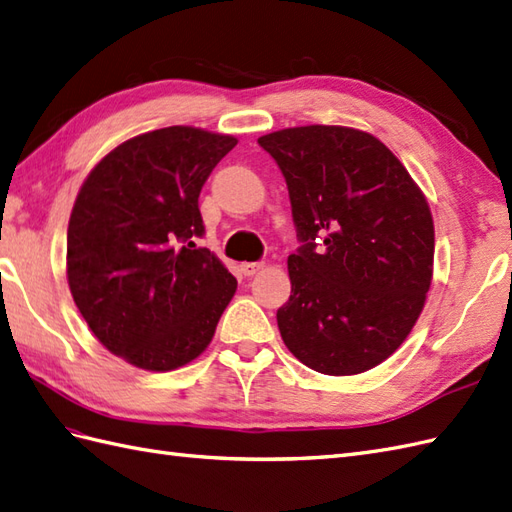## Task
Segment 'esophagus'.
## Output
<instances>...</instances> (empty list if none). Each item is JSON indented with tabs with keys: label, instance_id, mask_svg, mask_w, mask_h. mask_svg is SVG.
I'll return each instance as SVG.
<instances>
[{
	"label": "esophagus",
	"instance_id": "1",
	"mask_svg": "<svg viewBox=\"0 0 512 512\" xmlns=\"http://www.w3.org/2000/svg\"><path fill=\"white\" fill-rule=\"evenodd\" d=\"M261 268H264V264H259V261H246V264L240 266L244 277H253V274H257Z\"/></svg>",
	"mask_w": 512,
	"mask_h": 512
}]
</instances>
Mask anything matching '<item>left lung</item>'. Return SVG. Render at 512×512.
<instances>
[{"label":"left lung","instance_id":"8db88e82","mask_svg":"<svg viewBox=\"0 0 512 512\" xmlns=\"http://www.w3.org/2000/svg\"><path fill=\"white\" fill-rule=\"evenodd\" d=\"M259 144L281 168L303 242L287 257L283 342L320 374L368 372L402 346L426 303L435 259L426 196L368 131L287 127Z\"/></svg>","mask_w":512,"mask_h":512}]
</instances>
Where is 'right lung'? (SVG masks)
I'll return each instance as SVG.
<instances>
[{
	"mask_svg": "<svg viewBox=\"0 0 512 512\" xmlns=\"http://www.w3.org/2000/svg\"><path fill=\"white\" fill-rule=\"evenodd\" d=\"M238 138L173 125L90 170L67 231L69 290L88 329L140 370L170 372L212 342L238 281L207 248L199 194Z\"/></svg>",
	"mask_w": 512,
	"mask_h": 512,
	"instance_id": "obj_1",
	"label": "right lung"
}]
</instances>
